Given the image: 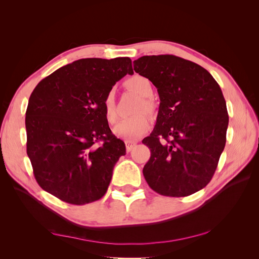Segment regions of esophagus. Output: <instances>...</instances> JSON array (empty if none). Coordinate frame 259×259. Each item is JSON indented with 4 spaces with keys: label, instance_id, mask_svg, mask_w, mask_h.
Returning <instances> with one entry per match:
<instances>
[{
    "label": "esophagus",
    "instance_id": "obj_1",
    "mask_svg": "<svg viewBox=\"0 0 259 259\" xmlns=\"http://www.w3.org/2000/svg\"><path fill=\"white\" fill-rule=\"evenodd\" d=\"M135 145H136L135 142H130V140H125V146H126V151L127 152H130L133 149V147H134Z\"/></svg>",
    "mask_w": 259,
    "mask_h": 259
}]
</instances>
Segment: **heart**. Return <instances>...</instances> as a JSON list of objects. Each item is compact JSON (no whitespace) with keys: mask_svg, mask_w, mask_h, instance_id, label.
I'll return each instance as SVG.
<instances>
[{"mask_svg":"<svg viewBox=\"0 0 259 259\" xmlns=\"http://www.w3.org/2000/svg\"><path fill=\"white\" fill-rule=\"evenodd\" d=\"M125 86L127 89L136 92L140 96L145 97L144 103L140 105L138 112H152L153 111V104L152 101L148 97L152 95V86L150 81L147 77L135 74L125 81ZM103 109L106 120L109 123H113L116 117V111H115V97L114 92L109 91L103 100ZM150 126V119L146 113H140L134 116L124 117V119L117 122L112 130L113 134L119 137L130 140V142H134L137 140L139 137H142L147 130Z\"/></svg>","mask_w":259,"mask_h":259,"instance_id":"heart-1","label":"heart"}]
</instances>
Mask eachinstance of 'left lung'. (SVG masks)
I'll list each match as a JSON object with an SVG mask.
<instances>
[{"mask_svg": "<svg viewBox=\"0 0 259 259\" xmlns=\"http://www.w3.org/2000/svg\"><path fill=\"white\" fill-rule=\"evenodd\" d=\"M135 72L158 89L155 126L144 138L151 156L146 182L166 197H187L213 177L226 145L229 116L218 83L203 67L174 55L143 56Z\"/></svg>", "mask_w": 259, "mask_h": 259, "instance_id": "1", "label": "left lung"}]
</instances>
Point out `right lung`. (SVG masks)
I'll return each mask as SVG.
<instances>
[{
  "label": "right lung",
  "mask_w": 259,
  "mask_h": 259,
  "mask_svg": "<svg viewBox=\"0 0 259 259\" xmlns=\"http://www.w3.org/2000/svg\"><path fill=\"white\" fill-rule=\"evenodd\" d=\"M127 73H134L128 57L84 58L35 86L26 112L27 154L43 190L75 205L104 197L126 149L109 128L103 100Z\"/></svg>",
  "instance_id": "right-lung-1"
}]
</instances>
